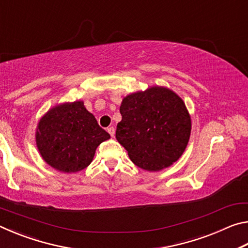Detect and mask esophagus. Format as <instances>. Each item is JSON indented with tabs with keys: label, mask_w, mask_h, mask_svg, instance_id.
<instances>
[{
	"label": "esophagus",
	"mask_w": 248,
	"mask_h": 248,
	"mask_svg": "<svg viewBox=\"0 0 248 248\" xmlns=\"http://www.w3.org/2000/svg\"><path fill=\"white\" fill-rule=\"evenodd\" d=\"M107 131H108L109 134H110L111 137L115 136V128H114V127H109V128H107Z\"/></svg>",
	"instance_id": "esophagus-1"
}]
</instances>
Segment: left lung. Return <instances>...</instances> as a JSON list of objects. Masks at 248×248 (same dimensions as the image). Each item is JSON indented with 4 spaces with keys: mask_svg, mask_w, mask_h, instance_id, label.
<instances>
[{
    "mask_svg": "<svg viewBox=\"0 0 248 248\" xmlns=\"http://www.w3.org/2000/svg\"><path fill=\"white\" fill-rule=\"evenodd\" d=\"M116 138L137 166L146 170L169 167L188 144L191 120L183 99L165 87H151L124 97Z\"/></svg>",
    "mask_w": 248,
    "mask_h": 248,
    "instance_id": "obj_1",
    "label": "left lung"
}]
</instances>
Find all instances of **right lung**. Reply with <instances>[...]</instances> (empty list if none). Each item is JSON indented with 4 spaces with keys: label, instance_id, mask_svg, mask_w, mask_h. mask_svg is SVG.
Listing matches in <instances>:
<instances>
[{
    "label": "right lung",
    "instance_id": "1",
    "mask_svg": "<svg viewBox=\"0 0 248 248\" xmlns=\"http://www.w3.org/2000/svg\"><path fill=\"white\" fill-rule=\"evenodd\" d=\"M109 138L79 100L50 109L40 119L36 132L41 156L53 169L64 173L89 166L97 146Z\"/></svg>",
    "mask_w": 248,
    "mask_h": 248
}]
</instances>
